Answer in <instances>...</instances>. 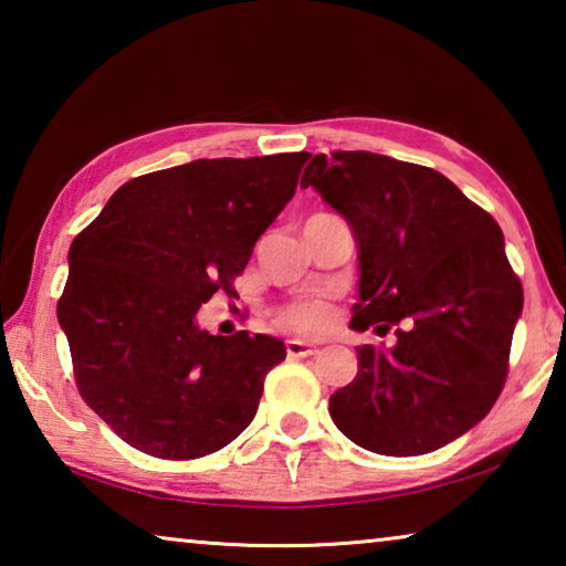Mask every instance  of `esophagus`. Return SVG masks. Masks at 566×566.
<instances>
[{"instance_id": "obj_1", "label": "esophagus", "mask_w": 566, "mask_h": 566, "mask_svg": "<svg viewBox=\"0 0 566 566\" xmlns=\"http://www.w3.org/2000/svg\"><path fill=\"white\" fill-rule=\"evenodd\" d=\"M314 354H319V349L312 347V344L300 342V339H290V342H286V357L304 359V357H314Z\"/></svg>"}]
</instances>
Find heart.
I'll list each match as a JSON object with an SVG mask.
<instances>
[{
	"instance_id": "1",
	"label": "heart",
	"mask_w": 566,
	"mask_h": 566,
	"mask_svg": "<svg viewBox=\"0 0 566 566\" xmlns=\"http://www.w3.org/2000/svg\"><path fill=\"white\" fill-rule=\"evenodd\" d=\"M280 319L296 334L317 337V334L327 332L332 327L334 310L329 302L319 300V296H302V300L284 306Z\"/></svg>"
}]
</instances>
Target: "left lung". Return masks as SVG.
Wrapping results in <instances>:
<instances>
[{
    "label": "left lung",
    "instance_id": "8db88e82",
    "mask_svg": "<svg viewBox=\"0 0 566 566\" xmlns=\"http://www.w3.org/2000/svg\"><path fill=\"white\" fill-rule=\"evenodd\" d=\"M302 187L357 242L349 327L395 332L389 347H357V377L329 397L334 424L387 457L454 442L500 397L524 304L500 224L437 169L375 151L312 157Z\"/></svg>",
    "mask_w": 566,
    "mask_h": 566
}]
</instances>
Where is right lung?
<instances>
[{
    "label": "right lung",
    "mask_w": 566,
    "mask_h": 566,
    "mask_svg": "<svg viewBox=\"0 0 566 566\" xmlns=\"http://www.w3.org/2000/svg\"><path fill=\"white\" fill-rule=\"evenodd\" d=\"M310 151L195 159L129 179L70 247L56 319L82 399L124 442L197 459L244 432L282 339L214 337L197 312L234 294Z\"/></svg>",
    "instance_id": "1"
}]
</instances>
